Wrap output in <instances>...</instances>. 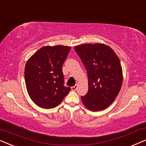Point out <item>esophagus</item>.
<instances>
[{"instance_id":"obj_1","label":"esophagus","mask_w":146,"mask_h":146,"mask_svg":"<svg viewBox=\"0 0 146 146\" xmlns=\"http://www.w3.org/2000/svg\"><path fill=\"white\" fill-rule=\"evenodd\" d=\"M77 88H78V85H75L71 88L72 90H73V91H76L77 90Z\"/></svg>"}]
</instances>
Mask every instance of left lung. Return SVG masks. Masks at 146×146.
<instances>
[{"label": "left lung", "instance_id": "obj_1", "mask_svg": "<svg viewBox=\"0 0 146 146\" xmlns=\"http://www.w3.org/2000/svg\"><path fill=\"white\" fill-rule=\"evenodd\" d=\"M75 51L87 71L88 91L81 96L91 111L102 110L114 101L122 84V70L114 51L104 44L76 46Z\"/></svg>", "mask_w": 146, "mask_h": 146}]
</instances>
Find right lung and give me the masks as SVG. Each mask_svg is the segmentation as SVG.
I'll list each match as a JSON object with an SVG mask.
<instances>
[{"label": "right lung", "mask_w": 146, "mask_h": 146, "mask_svg": "<svg viewBox=\"0 0 146 146\" xmlns=\"http://www.w3.org/2000/svg\"><path fill=\"white\" fill-rule=\"evenodd\" d=\"M71 48L57 45L44 46L26 64L25 79L28 93L42 108L57 106L71 88L64 85L62 65Z\"/></svg>", "instance_id": "1"}]
</instances>
